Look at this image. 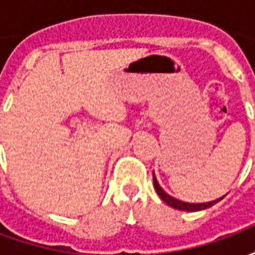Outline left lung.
<instances>
[{"mask_svg": "<svg viewBox=\"0 0 255 255\" xmlns=\"http://www.w3.org/2000/svg\"><path fill=\"white\" fill-rule=\"evenodd\" d=\"M153 183H154V188L157 194L160 195V198L166 203V205H169L172 208L177 209V210H186V212H198V210H203V209H208L210 206H213L216 203L221 201L223 198H219V199H216V201H212V202H206V203H187V202H183V201H179V199H175L171 195H168L162 188L160 187V184L157 182V179L153 175Z\"/></svg>", "mask_w": 255, "mask_h": 255, "instance_id": "left-lung-1", "label": "left lung"}]
</instances>
